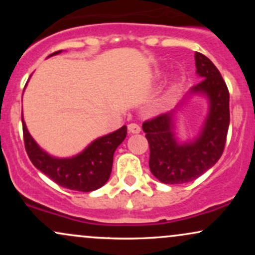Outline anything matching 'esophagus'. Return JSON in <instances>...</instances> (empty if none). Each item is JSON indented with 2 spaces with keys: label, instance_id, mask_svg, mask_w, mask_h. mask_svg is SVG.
<instances>
[{
  "label": "esophagus",
  "instance_id": "obj_1",
  "mask_svg": "<svg viewBox=\"0 0 255 255\" xmlns=\"http://www.w3.org/2000/svg\"><path fill=\"white\" fill-rule=\"evenodd\" d=\"M128 130H129V133H131V134H137V133H140L141 128H140V126L136 124H129L128 125Z\"/></svg>",
  "mask_w": 255,
  "mask_h": 255
}]
</instances>
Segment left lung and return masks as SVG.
<instances>
[{
  "mask_svg": "<svg viewBox=\"0 0 255 255\" xmlns=\"http://www.w3.org/2000/svg\"><path fill=\"white\" fill-rule=\"evenodd\" d=\"M197 74L201 78L189 95H204L210 108L200 134L194 140L180 144L175 137V113L153 118L142 124L150 145V170L166 184L191 182L212 168L223 153L230 122L229 91L217 67L205 55L195 52ZM183 103V102H182Z\"/></svg>",
  "mask_w": 255,
  "mask_h": 255,
  "instance_id": "left-lung-1",
  "label": "left lung"
}]
</instances>
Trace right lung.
<instances>
[{
	"label": "right lung",
	"mask_w": 255,
	"mask_h": 255,
	"mask_svg": "<svg viewBox=\"0 0 255 255\" xmlns=\"http://www.w3.org/2000/svg\"><path fill=\"white\" fill-rule=\"evenodd\" d=\"M61 51L52 52L49 56ZM21 121L25 148L32 164L58 186L78 192H92L104 186L110 177L114 153L127 135V127L124 126L113 133L93 140L77 156L56 158L46 153L34 141L25 125L22 111Z\"/></svg>",
	"instance_id": "right-lung-1"
}]
</instances>
